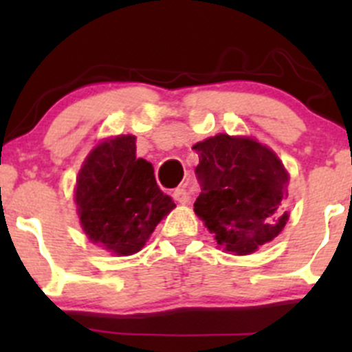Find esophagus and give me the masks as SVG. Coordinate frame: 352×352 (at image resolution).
Here are the masks:
<instances>
[{
    "label": "esophagus",
    "mask_w": 352,
    "mask_h": 352,
    "mask_svg": "<svg viewBox=\"0 0 352 352\" xmlns=\"http://www.w3.org/2000/svg\"><path fill=\"white\" fill-rule=\"evenodd\" d=\"M172 196L175 199V202H179V204H186V202H189V192H187L186 189H175Z\"/></svg>",
    "instance_id": "esophagus-1"
}]
</instances>
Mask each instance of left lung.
Instances as JSON below:
<instances>
[{"label": "left lung", "mask_w": 352, "mask_h": 352, "mask_svg": "<svg viewBox=\"0 0 352 352\" xmlns=\"http://www.w3.org/2000/svg\"><path fill=\"white\" fill-rule=\"evenodd\" d=\"M192 150L201 184L194 211L219 247L245 255L274 240L289 219V175L274 151L228 134L208 138Z\"/></svg>", "instance_id": "obj_1"}]
</instances>
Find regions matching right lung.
Wrapping results in <instances>:
<instances>
[{
  "label": "right lung",
  "mask_w": 352,
  "mask_h": 352,
  "mask_svg": "<svg viewBox=\"0 0 352 352\" xmlns=\"http://www.w3.org/2000/svg\"><path fill=\"white\" fill-rule=\"evenodd\" d=\"M74 202L90 242L116 255L140 252L175 208L156 186L153 165L136 158V138L131 134L91 150L78 173Z\"/></svg>",
  "instance_id": "1"
}]
</instances>
